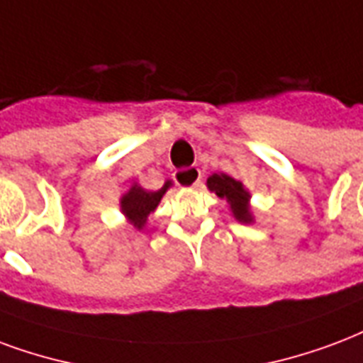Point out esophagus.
<instances>
[{
    "label": "esophagus",
    "mask_w": 363,
    "mask_h": 363,
    "mask_svg": "<svg viewBox=\"0 0 363 363\" xmlns=\"http://www.w3.org/2000/svg\"><path fill=\"white\" fill-rule=\"evenodd\" d=\"M174 181L181 186H190V189H198L200 181H202V173L198 167H189V169H179L174 171Z\"/></svg>",
    "instance_id": "obj_1"
}]
</instances>
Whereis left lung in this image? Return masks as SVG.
I'll return each mask as SVG.
<instances>
[{
  "instance_id": "left-lung-1",
  "label": "left lung",
  "mask_w": 363,
  "mask_h": 363,
  "mask_svg": "<svg viewBox=\"0 0 363 363\" xmlns=\"http://www.w3.org/2000/svg\"><path fill=\"white\" fill-rule=\"evenodd\" d=\"M208 189L216 192L221 200H227L230 211L238 223H252L254 216L250 211V192L240 181L225 173H213L208 179Z\"/></svg>"
}]
</instances>
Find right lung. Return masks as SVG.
Segmentation results:
<instances>
[{"instance_id": "right-lung-1", "label": "right lung", "mask_w": 363, "mask_h": 363, "mask_svg": "<svg viewBox=\"0 0 363 363\" xmlns=\"http://www.w3.org/2000/svg\"><path fill=\"white\" fill-rule=\"evenodd\" d=\"M169 186H171V181L165 182L160 190H146L142 189L138 182H134L127 194H123L121 198V211L125 213L128 223L140 230L146 225L147 216L157 208V203L161 202Z\"/></svg>"}]
</instances>
